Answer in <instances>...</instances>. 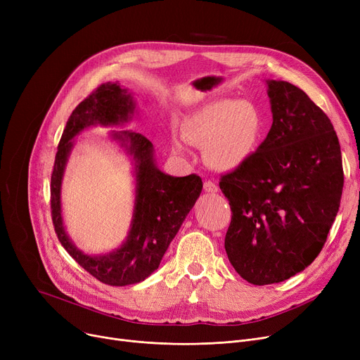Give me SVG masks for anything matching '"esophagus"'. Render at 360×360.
<instances>
[{"label": "esophagus", "instance_id": "1", "mask_svg": "<svg viewBox=\"0 0 360 360\" xmlns=\"http://www.w3.org/2000/svg\"><path fill=\"white\" fill-rule=\"evenodd\" d=\"M204 191H207V193H217L219 191V186L213 181H205L204 182Z\"/></svg>", "mask_w": 360, "mask_h": 360}]
</instances>
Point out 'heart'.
Segmentation results:
<instances>
[{"mask_svg":"<svg viewBox=\"0 0 360 360\" xmlns=\"http://www.w3.org/2000/svg\"><path fill=\"white\" fill-rule=\"evenodd\" d=\"M182 136L188 143L204 147L207 165L233 170L255 153L262 136V118L250 102L220 99L188 117Z\"/></svg>","mask_w":360,"mask_h":360,"instance_id":"b5f03b06","label":"heart"}]
</instances>
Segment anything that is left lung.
<instances>
[{
  "instance_id": "obj_1",
  "label": "left lung",
  "mask_w": 360,
  "mask_h": 360,
  "mask_svg": "<svg viewBox=\"0 0 360 360\" xmlns=\"http://www.w3.org/2000/svg\"><path fill=\"white\" fill-rule=\"evenodd\" d=\"M273 125L255 153L220 176L232 220L224 250L240 277L273 285L318 257L337 216L345 172L328 117L288 82H267Z\"/></svg>"
}]
</instances>
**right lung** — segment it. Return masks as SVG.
I'll return each mask as SVG.
<instances>
[{"instance_id":"obj_1","label":"right lung","mask_w":360,"mask_h":360,"mask_svg":"<svg viewBox=\"0 0 360 360\" xmlns=\"http://www.w3.org/2000/svg\"><path fill=\"white\" fill-rule=\"evenodd\" d=\"M117 83L101 84L80 102L70 115L56 151L51 174V216L56 236L65 251L94 278L109 286L134 285L153 273L186 214L202 190L198 175L175 178L155 166L153 146L141 134L127 129L113 137L128 140L136 159L137 200L129 236L122 247L105 257H89L68 239L61 219L60 190L71 139L93 124L117 125L131 118V98Z\"/></svg>"}]
</instances>
